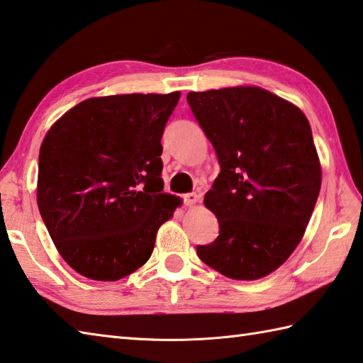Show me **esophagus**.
<instances>
[{"mask_svg": "<svg viewBox=\"0 0 363 363\" xmlns=\"http://www.w3.org/2000/svg\"><path fill=\"white\" fill-rule=\"evenodd\" d=\"M197 201H199V196L196 192H188V194L183 196V203L186 206H192Z\"/></svg>", "mask_w": 363, "mask_h": 363, "instance_id": "obj_1", "label": "esophagus"}]
</instances>
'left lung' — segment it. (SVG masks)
I'll use <instances>...</instances> for the list:
<instances>
[{"label":"left lung","instance_id":"1","mask_svg":"<svg viewBox=\"0 0 363 363\" xmlns=\"http://www.w3.org/2000/svg\"><path fill=\"white\" fill-rule=\"evenodd\" d=\"M186 100L220 166L203 199L219 235L197 255L225 277L262 279L293 254L320 194L312 128L299 108L260 87L189 92Z\"/></svg>","mask_w":363,"mask_h":363}]
</instances>
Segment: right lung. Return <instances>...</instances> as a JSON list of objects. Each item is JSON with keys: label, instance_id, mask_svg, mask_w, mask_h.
Listing matches in <instances>:
<instances>
[{"label": "right lung", "instance_id": "right-lung-1", "mask_svg": "<svg viewBox=\"0 0 363 363\" xmlns=\"http://www.w3.org/2000/svg\"><path fill=\"white\" fill-rule=\"evenodd\" d=\"M172 94L89 99L43 139L37 205L59 254L81 276L114 282L149 260L179 197L166 194L161 138Z\"/></svg>", "mask_w": 363, "mask_h": 363}]
</instances>
